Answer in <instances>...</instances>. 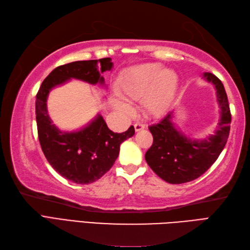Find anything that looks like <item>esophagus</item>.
<instances>
[{
	"label": "esophagus",
	"mask_w": 250,
	"mask_h": 250,
	"mask_svg": "<svg viewBox=\"0 0 250 250\" xmlns=\"http://www.w3.org/2000/svg\"><path fill=\"white\" fill-rule=\"evenodd\" d=\"M134 126H135V130L136 131H140V130L146 128V124L140 123V122H138V123H136Z\"/></svg>",
	"instance_id": "esophagus-1"
}]
</instances>
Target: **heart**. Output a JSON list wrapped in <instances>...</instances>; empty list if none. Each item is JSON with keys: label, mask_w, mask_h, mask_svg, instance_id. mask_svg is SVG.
<instances>
[{"label": "heart", "mask_w": 250, "mask_h": 250, "mask_svg": "<svg viewBox=\"0 0 250 250\" xmlns=\"http://www.w3.org/2000/svg\"><path fill=\"white\" fill-rule=\"evenodd\" d=\"M179 84V77L171 69L159 64H144L127 71L120 81V91L131 101H143L148 113L162 114L168 108ZM121 108L129 112L127 104Z\"/></svg>", "instance_id": "obj_1"}]
</instances>
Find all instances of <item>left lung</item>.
<instances>
[{
	"mask_svg": "<svg viewBox=\"0 0 250 250\" xmlns=\"http://www.w3.org/2000/svg\"><path fill=\"white\" fill-rule=\"evenodd\" d=\"M203 78L216 88L220 107L218 128L202 140L186 137L173 124V111L148 127L153 144L146 153V160L160 179L170 184H183L198 179L212 166L228 140L231 112L224 84L215 75L204 73Z\"/></svg>",
	"mask_w": 250,
	"mask_h": 250,
	"instance_id": "1",
	"label": "left lung"
}]
</instances>
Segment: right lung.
Here are the masks:
<instances>
[{
    "label": "right lung",
    "mask_w": 250,
    "mask_h": 250,
    "mask_svg": "<svg viewBox=\"0 0 250 250\" xmlns=\"http://www.w3.org/2000/svg\"><path fill=\"white\" fill-rule=\"evenodd\" d=\"M112 66L110 58L61 65L42 81L36 95V123L42 152L59 174L76 184H91L108 172L119 156L121 143L135 135V128L130 126L122 134L113 132L98 114L80 130L61 131L49 118V92L70 79L104 84L102 74Z\"/></svg>",
    "instance_id": "right-lung-1"
}]
</instances>
